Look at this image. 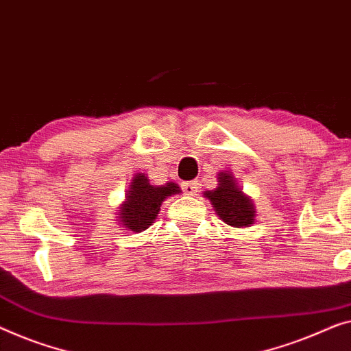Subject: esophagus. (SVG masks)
I'll list each match as a JSON object with an SVG mask.
<instances>
[{"mask_svg":"<svg viewBox=\"0 0 351 351\" xmlns=\"http://www.w3.org/2000/svg\"><path fill=\"white\" fill-rule=\"evenodd\" d=\"M182 188H184V191L188 196H195L197 191V184L196 182H185V184L182 185Z\"/></svg>","mask_w":351,"mask_h":351,"instance_id":"34e87169","label":"esophagus"}]
</instances>
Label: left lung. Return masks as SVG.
Here are the masks:
<instances>
[{"label":"left lung","instance_id":"left-lung-1","mask_svg":"<svg viewBox=\"0 0 351 351\" xmlns=\"http://www.w3.org/2000/svg\"><path fill=\"white\" fill-rule=\"evenodd\" d=\"M204 196L212 202L217 215L226 225L234 228L250 226L255 221V206L241 188L236 185L232 174L223 171L218 174V186L215 190L204 191Z\"/></svg>","mask_w":351,"mask_h":351}]
</instances>
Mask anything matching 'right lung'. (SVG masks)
<instances>
[{
  "label": "right lung",
  "instance_id": "1",
  "mask_svg": "<svg viewBox=\"0 0 351 351\" xmlns=\"http://www.w3.org/2000/svg\"><path fill=\"white\" fill-rule=\"evenodd\" d=\"M179 193L180 188L174 182L152 185L145 174H136L126 193V199L120 206V212H117L120 225L133 232L145 231L155 221L166 197Z\"/></svg>",
  "mask_w": 351,
  "mask_h": 351
}]
</instances>
